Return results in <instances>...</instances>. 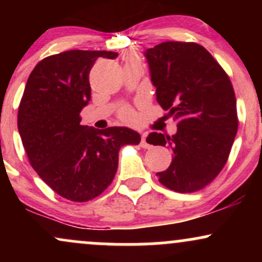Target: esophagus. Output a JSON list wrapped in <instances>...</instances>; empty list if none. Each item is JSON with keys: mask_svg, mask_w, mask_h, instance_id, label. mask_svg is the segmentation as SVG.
Wrapping results in <instances>:
<instances>
[{"mask_svg": "<svg viewBox=\"0 0 262 262\" xmlns=\"http://www.w3.org/2000/svg\"><path fill=\"white\" fill-rule=\"evenodd\" d=\"M140 146L144 149H148L150 148V145L148 143H146V133H144L141 135V141H140Z\"/></svg>", "mask_w": 262, "mask_h": 262, "instance_id": "obj_1", "label": "esophagus"}]
</instances>
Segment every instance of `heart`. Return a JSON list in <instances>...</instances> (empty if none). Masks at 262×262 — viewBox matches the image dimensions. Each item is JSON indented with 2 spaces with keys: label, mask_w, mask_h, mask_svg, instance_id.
Returning <instances> with one entry per match:
<instances>
[{
  "label": "heart",
  "mask_w": 262,
  "mask_h": 262,
  "mask_svg": "<svg viewBox=\"0 0 262 262\" xmlns=\"http://www.w3.org/2000/svg\"><path fill=\"white\" fill-rule=\"evenodd\" d=\"M123 60H124V64H127V62H140L139 55L134 52H129L125 54V55L123 56ZM118 117L123 122L129 123V124H134V123L138 122L137 112L129 106H123L121 110L118 111Z\"/></svg>",
  "instance_id": "b5f03b06"
}]
</instances>
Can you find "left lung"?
<instances>
[{
	"label": "left lung",
	"mask_w": 262,
	"mask_h": 262,
	"mask_svg": "<svg viewBox=\"0 0 262 262\" xmlns=\"http://www.w3.org/2000/svg\"><path fill=\"white\" fill-rule=\"evenodd\" d=\"M145 56L156 100L177 123L172 137L152 132L146 138L173 154L169 169L156 175L175 192L200 191L219 175L235 139L239 119L231 81L208 50L192 41H165Z\"/></svg>",
	"instance_id": "obj_1"
}]
</instances>
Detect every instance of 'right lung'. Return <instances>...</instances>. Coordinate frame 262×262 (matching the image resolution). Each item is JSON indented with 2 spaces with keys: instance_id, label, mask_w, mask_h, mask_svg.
<instances>
[{
  "instance_id": "right-lung-1",
  "label": "right lung",
  "mask_w": 262,
  "mask_h": 262,
  "mask_svg": "<svg viewBox=\"0 0 262 262\" xmlns=\"http://www.w3.org/2000/svg\"><path fill=\"white\" fill-rule=\"evenodd\" d=\"M106 50H69L39 61L29 75L18 107V130L31 162L59 196L87 202L111 185L118 152L138 145L140 135L124 127L81 125L80 112L91 100L90 71Z\"/></svg>"
}]
</instances>
